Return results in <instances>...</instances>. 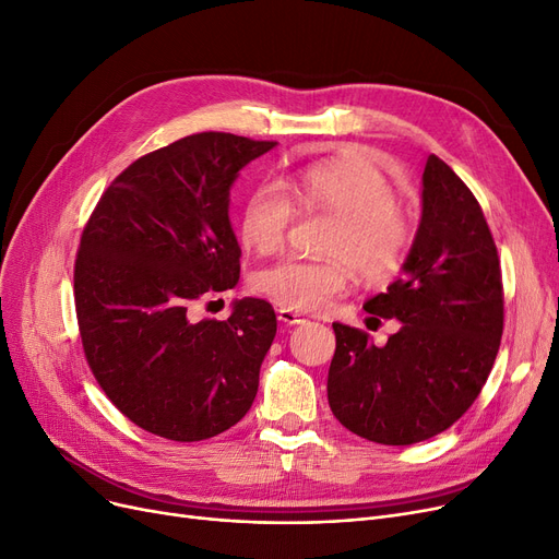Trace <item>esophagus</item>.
<instances>
[{
  "mask_svg": "<svg viewBox=\"0 0 559 559\" xmlns=\"http://www.w3.org/2000/svg\"><path fill=\"white\" fill-rule=\"evenodd\" d=\"M278 320L285 322V324H301L306 322V318L297 311H293V308H278Z\"/></svg>",
  "mask_w": 559,
  "mask_h": 559,
  "instance_id": "34e87169",
  "label": "esophagus"
}]
</instances>
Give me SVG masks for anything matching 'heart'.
<instances>
[{
	"label": "heart",
	"instance_id": "obj_1",
	"mask_svg": "<svg viewBox=\"0 0 559 559\" xmlns=\"http://www.w3.org/2000/svg\"><path fill=\"white\" fill-rule=\"evenodd\" d=\"M301 214H332L320 241L326 258H283L258 269L253 287L295 311H318L349 283V266L368 283L396 276L417 239V218L396 183L361 154L299 165L281 183L264 181L246 198L241 241L274 253Z\"/></svg>",
	"mask_w": 559,
	"mask_h": 559
}]
</instances>
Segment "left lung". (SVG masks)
Listing matches in <instances>:
<instances>
[{"label": "left lung", "mask_w": 559, "mask_h": 559, "mask_svg": "<svg viewBox=\"0 0 559 559\" xmlns=\"http://www.w3.org/2000/svg\"><path fill=\"white\" fill-rule=\"evenodd\" d=\"M421 198L403 276L364 306L401 329L378 347L361 329L334 322L326 378L334 417L355 436L391 447L424 442L465 415L504 329L502 269L481 204L436 154L426 160Z\"/></svg>", "instance_id": "8db88e82"}]
</instances>
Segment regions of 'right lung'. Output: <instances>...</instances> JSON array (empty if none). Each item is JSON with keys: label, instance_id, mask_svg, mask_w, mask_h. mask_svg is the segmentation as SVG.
Segmentation results:
<instances>
[{"label": "right lung", "instance_id": "right-lung-1", "mask_svg": "<svg viewBox=\"0 0 559 559\" xmlns=\"http://www.w3.org/2000/svg\"><path fill=\"white\" fill-rule=\"evenodd\" d=\"M274 144L206 131L144 154L82 230L73 295L85 359L110 403L152 436L210 440L255 401L276 336L272 304L239 299L227 320H195V306L239 281L230 186Z\"/></svg>", "mask_w": 559, "mask_h": 559}]
</instances>
